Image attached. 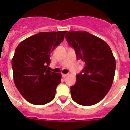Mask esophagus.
<instances>
[{
    "mask_svg": "<svg viewBox=\"0 0 130 130\" xmlns=\"http://www.w3.org/2000/svg\"><path fill=\"white\" fill-rule=\"evenodd\" d=\"M68 74H62V77H65Z\"/></svg>",
    "mask_w": 130,
    "mask_h": 130,
    "instance_id": "esophagus-1",
    "label": "esophagus"
}]
</instances>
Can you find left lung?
<instances>
[{"label":"left lung","mask_w":130,"mask_h":130,"mask_svg":"<svg viewBox=\"0 0 130 130\" xmlns=\"http://www.w3.org/2000/svg\"><path fill=\"white\" fill-rule=\"evenodd\" d=\"M65 38L77 59L85 63L76 75L75 84L70 87L71 97L79 105H95L113 84L116 63L112 51L104 40L87 31H69Z\"/></svg>","instance_id":"left-lung-1"}]
</instances>
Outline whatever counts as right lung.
<instances>
[{"label": "right lung", "mask_w": 130, "mask_h": 130, "mask_svg": "<svg viewBox=\"0 0 130 130\" xmlns=\"http://www.w3.org/2000/svg\"><path fill=\"white\" fill-rule=\"evenodd\" d=\"M66 33L40 32L24 40L15 49L12 59L14 82L29 103L42 105L55 98L61 74L48 70L50 54L63 41Z\"/></svg>", "instance_id": "obj_1"}]
</instances>
